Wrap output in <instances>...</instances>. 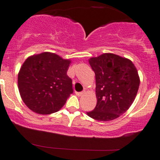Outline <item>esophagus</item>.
<instances>
[{
    "label": "esophagus",
    "instance_id": "1",
    "mask_svg": "<svg viewBox=\"0 0 160 160\" xmlns=\"http://www.w3.org/2000/svg\"><path fill=\"white\" fill-rule=\"evenodd\" d=\"M84 94V92H76V95L78 96H82Z\"/></svg>",
    "mask_w": 160,
    "mask_h": 160
}]
</instances>
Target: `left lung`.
Returning a JSON list of instances; mask_svg holds the SVG:
<instances>
[{"mask_svg": "<svg viewBox=\"0 0 160 160\" xmlns=\"http://www.w3.org/2000/svg\"><path fill=\"white\" fill-rule=\"evenodd\" d=\"M89 62L95 74L97 104L87 115L98 121L115 120L136 96L140 85L136 68L131 60L113 53L93 57Z\"/></svg>", "mask_w": 160, "mask_h": 160, "instance_id": "1", "label": "left lung"}]
</instances>
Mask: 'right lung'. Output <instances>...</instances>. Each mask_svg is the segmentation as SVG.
I'll use <instances>...</instances> for the list:
<instances>
[{
    "label": "right lung",
    "mask_w": 160,
    "mask_h": 160,
    "mask_svg": "<svg viewBox=\"0 0 160 160\" xmlns=\"http://www.w3.org/2000/svg\"><path fill=\"white\" fill-rule=\"evenodd\" d=\"M71 60L44 52L28 57L18 74V87L25 105L39 114L59 111L72 94L67 75Z\"/></svg>",
    "instance_id": "1"
}]
</instances>
